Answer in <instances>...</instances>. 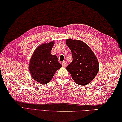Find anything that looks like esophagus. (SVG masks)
Wrapping results in <instances>:
<instances>
[{
  "instance_id": "obj_1",
  "label": "esophagus",
  "mask_w": 122,
  "mask_h": 122,
  "mask_svg": "<svg viewBox=\"0 0 122 122\" xmlns=\"http://www.w3.org/2000/svg\"><path fill=\"white\" fill-rule=\"evenodd\" d=\"M62 65L63 67H67V62L66 61H63L62 63Z\"/></svg>"
}]
</instances>
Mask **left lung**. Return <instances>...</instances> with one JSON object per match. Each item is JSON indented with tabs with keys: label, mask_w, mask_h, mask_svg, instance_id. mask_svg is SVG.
<instances>
[{
	"label": "left lung",
	"mask_w": 122,
	"mask_h": 122,
	"mask_svg": "<svg viewBox=\"0 0 122 122\" xmlns=\"http://www.w3.org/2000/svg\"><path fill=\"white\" fill-rule=\"evenodd\" d=\"M66 44L71 52L72 61L66 68L76 84L86 85L98 74L99 63L96 55L83 41L67 39Z\"/></svg>",
	"instance_id": "8db88e82"
}]
</instances>
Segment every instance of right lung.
Listing matches in <instances>:
<instances>
[{"label": "right lung", "instance_id": "add662e5", "mask_svg": "<svg viewBox=\"0 0 122 122\" xmlns=\"http://www.w3.org/2000/svg\"><path fill=\"white\" fill-rule=\"evenodd\" d=\"M54 43L52 41L40 45L31 57L29 70L33 79L41 84L49 83L57 70L62 67L57 57L51 53Z\"/></svg>", "mask_w": 122, "mask_h": 122}]
</instances>
